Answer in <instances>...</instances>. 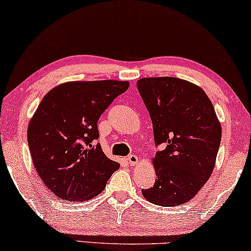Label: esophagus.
<instances>
[{"instance_id":"obj_1","label":"esophagus","mask_w":251,"mask_h":251,"mask_svg":"<svg viewBox=\"0 0 251 251\" xmlns=\"http://www.w3.org/2000/svg\"><path fill=\"white\" fill-rule=\"evenodd\" d=\"M128 162L130 166H136L137 163H138V156L133 155V154H131V155L128 156Z\"/></svg>"}]
</instances>
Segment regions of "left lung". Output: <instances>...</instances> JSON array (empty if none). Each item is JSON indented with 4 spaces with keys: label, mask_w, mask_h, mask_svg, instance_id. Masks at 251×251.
<instances>
[{
    "label": "left lung",
    "mask_w": 251,
    "mask_h": 251,
    "mask_svg": "<svg viewBox=\"0 0 251 251\" xmlns=\"http://www.w3.org/2000/svg\"><path fill=\"white\" fill-rule=\"evenodd\" d=\"M153 123L156 179L142 190L151 203H186L207 183L215 168L222 126L212 102L200 87L178 77H143L137 82Z\"/></svg>",
    "instance_id": "1"
}]
</instances>
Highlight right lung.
<instances>
[{
    "mask_svg": "<svg viewBox=\"0 0 251 251\" xmlns=\"http://www.w3.org/2000/svg\"><path fill=\"white\" fill-rule=\"evenodd\" d=\"M128 88V81H74L43 97L29 121L27 140L37 174L57 198L90 200L120 168L95 142L100 115Z\"/></svg>",
    "mask_w": 251,
    "mask_h": 251,
    "instance_id": "add662e5",
    "label": "right lung"
}]
</instances>
